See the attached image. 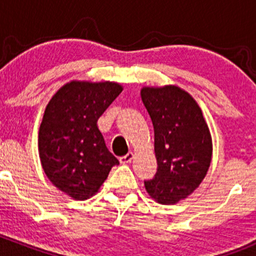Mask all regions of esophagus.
Segmentation results:
<instances>
[{
	"label": "esophagus",
	"mask_w": 256,
	"mask_h": 256,
	"mask_svg": "<svg viewBox=\"0 0 256 256\" xmlns=\"http://www.w3.org/2000/svg\"><path fill=\"white\" fill-rule=\"evenodd\" d=\"M132 158H134V154L132 152H128V154H125V156L120 157V162L121 164H130V162L132 161Z\"/></svg>",
	"instance_id": "1"
}]
</instances>
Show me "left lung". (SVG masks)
Instances as JSON below:
<instances>
[{"label":"left lung","mask_w":256,"mask_h":256,"mask_svg":"<svg viewBox=\"0 0 256 256\" xmlns=\"http://www.w3.org/2000/svg\"><path fill=\"white\" fill-rule=\"evenodd\" d=\"M141 98L154 131L157 172L144 180L161 204H174L203 180L212 160V138L197 102L177 86L144 88Z\"/></svg>","instance_id":"8db88e82"}]
</instances>
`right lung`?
<instances>
[{
    "label": "right lung",
    "mask_w": 256,
    "mask_h": 256,
    "mask_svg": "<svg viewBox=\"0 0 256 256\" xmlns=\"http://www.w3.org/2000/svg\"><path fill=\"white\" fill-rule=\"evenodd\" d=\"M121 92L116 82H72L47 105L38 136L40 162L49 180L74 200L98 192L118 164L96 121Z\"/></svg>",
    "instance_id": "obj_1"
}]
</instances>
